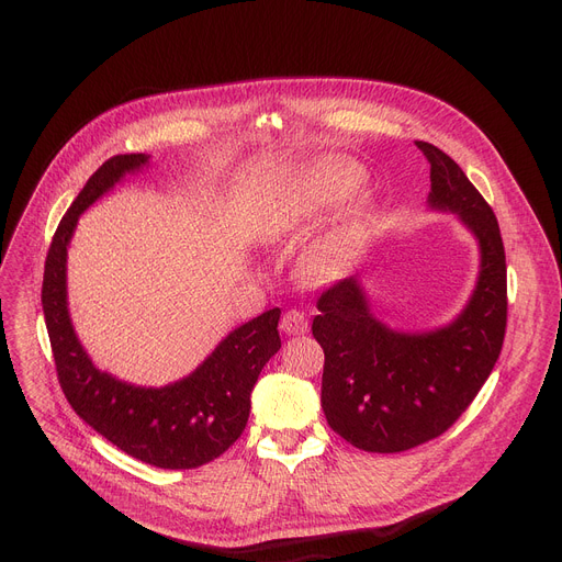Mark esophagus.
Instances as JSON below:
<instances>
[{
    "label": "esophagus",
    "instance_id": "esophagus-1",
    "mask_svg": "<svg viewBox=\"0 0 562 562\" xmlns=\"http://www.w3.org/2000/svg\"><path fill=\"white\" fill-rule=\"evenodd\" d=\"M280 330L289 337L293 335H305L307 333V318L303 312H296V310H289L284 312L282 321H280Z\"/></svg>",
    "mask_w": 562,
    "mask_h": 562
}]
</instances>
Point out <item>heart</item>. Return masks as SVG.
Wrapping results in <instances>:
<instances>
[{"mask_svg": "<svg viewBox=\"0 0 562 562\" xmlns=\"http://www.w3.org/2000/svg\"><path fill=\"white\" fill-rule=\"evenodd\" d=\"M350 184L348 166L323 159L310 166H303L293 180L286 184V191L263 212L257 223V239L261 244H278L293 232H301L312 223L326 206H330ZM358 202L350 198L335 225L321 236L314 248L305 257V273L312 280H328L335 273L341 241L348 236L350 227L358 221Z\"/></svg>", "mask_w": 562, "mask_h": 562, "instance_id": "b5f03b06", "label": "heart"}]
</instances>
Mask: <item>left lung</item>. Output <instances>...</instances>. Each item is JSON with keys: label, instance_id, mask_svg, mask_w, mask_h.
<instances>
[{"label": "left lung", "instance_id": "8db88e82", "mask_svg": "<svg viewBox=\"0 0 562 562\" xmlns=\"http://www.w3.org/2000/svg\"><path fill=\"white\" fill-rule=\"evenodd\" d=\"M430 164L428 210L453 214L479 244L467 305L435 330H396L373 312L360 276L316 303L312 333L326 352L321 407L352 447L401 453L439 437L476 398L506 335V252L494 212L439 147L415 140Z\"/></svg>", "mask_w": 562, "mask_h": 562}]
</instances>
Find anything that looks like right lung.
Returning <instances> with one entry per match:
<instances>
[{
    "instance_id": "1",
    "label": "right lung",
    "mask_w": 562,
    "mask_h": 562,
    "mask_svg": "<svg viewBox=\"0 0 562 562\" xmlns=\"http://www.w3.org/2000/svg\"><path fill=\"white\" fill-rule=\"evenodd\" d=\"M147 166L150 155L111 157L75 198L47 252L43 314L58 382L77 415L113 447L145 464L195 469L223 456L241 437L255 382L280 350V307L241 323L189 375L164 387L134 385L95 367L70 318L68 248L88 206Z\"/></svg>"
}]
</instances>
